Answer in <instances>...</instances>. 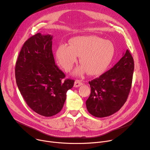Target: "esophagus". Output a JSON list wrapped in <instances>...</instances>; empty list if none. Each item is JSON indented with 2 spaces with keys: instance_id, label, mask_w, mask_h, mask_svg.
Here are the masks:
<instances>
[{
  "instance_id": "1",
  "label": "esophagus",
  "mask_w": 150,
  "mask_h": 150,
  "mask_svg": "<svg viewBox=\"0 0 150 150\" xmlns=\"http://www.w3.org/2000/svg\"><path fill=\"white\" fill-rule=\"evenodd\" d=\"M83 85V83L80 81V80H76L74 83V87L75 88H78V87H80V86Z\"/></svg>"
}]
</instances>
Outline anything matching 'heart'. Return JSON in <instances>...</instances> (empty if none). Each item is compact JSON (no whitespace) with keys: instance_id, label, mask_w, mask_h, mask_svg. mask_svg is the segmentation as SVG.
Here are the masks:
<instances>
[{"instance_id":"b5f03b06","label":"heart","mask_w":150,"mask_h":150,"mask_svg":"<svg viewBox=\"0 0 150 150\" xmlns=\"http://www.w3.org/2000/svg\"><path fill=\"white\" fill-rule=\"evenodd\" d=\"M114 53V47L111 41L96 36H81L70 39L69 45L60 44L56 50V59L63 69L69 71L79 56L81 65L74 74L80 75L86 71L89 75H97L110 64Z\"/></svg>"}]
</instances>
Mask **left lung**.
Masks as SVG:
<instances>
[{
  "label": "left lung",
  "mask_w": 150,
  "mask_h": 150,
  "mask_svg": "<svg viewBox=\"0 0 150 150\" xmlns=\"http://www.w3.org/2000/svg\"><path fill=\"white\" fill-rule=\"evenodd\" d=\"M134 69L128 50L106 72L89 81L91 92L86 101L89 112L96 117H105L117 112L127 100Z\"/></svg>",
  "instance_id": "obj_1"
}]
</instances>
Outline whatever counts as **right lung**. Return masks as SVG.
Here are the masks:
<instances>
[{
  "instance_id": "right-lung-1",
  "label": "right lung",
  "mask_w": 150,
  "mask_h": 150,
  "mask_svg": "<svg viewBox=\"0 0 150 150\" xmlns=\"http://www.w3.org/2000/svg\"><path fill=\"white\" fill-rule=\"evenodd\" d=\"M53 36L37 33L23 44L16 62L18 89L27 105L37 114L51 117L59 112L74 80L55 64L52 50Z\"/></svg>"
}]
</instances>
